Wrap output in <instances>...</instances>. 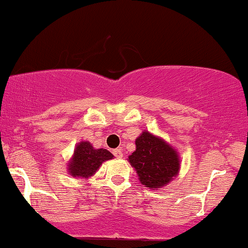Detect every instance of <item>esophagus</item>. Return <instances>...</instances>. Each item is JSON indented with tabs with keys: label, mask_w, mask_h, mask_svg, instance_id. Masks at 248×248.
Listing matches in <instances>:
<instances>
[{
	"label": "esophagus",
	"mask_w": 248,
	"mask_h": 248,
	"mask_svg": "<svg viewBox=\"0 0 248 248\" xmlns=\"http://www.w3.org/2000/svg\"><path fill=\"white\" fill-rule=\"evenodd\" d=\"M112 153H113V155H114L116 158H122V156H124V154H122L121 149H114V150H113Z\"/></svg>",
	"instance_id": "34e87169"
}]
</instances>
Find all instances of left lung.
<instances>
[{
  "label": "left lung",
  "mask_w": 248,
  "mask_h": 248,
  "mask_svg": "<svg viewBox=\"0 0 248 248\" xmlns=\"http://www.w3.org/2000/svg\"><path fill=\"white\" fill-rule=\"evenodd\" d=\"M135 144L136 150L128 160L144 187L162 188L175 178L180 170V159L168 142L144 130L136 139Z\"/></svg>",
  "instance_id": "8db88e82"
}]
</instances>
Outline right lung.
Returning <instances> with one entry per match:
<instances>
[{
  "mask_svg": "<svg viewBox=\"0 0 248 248\" xmlns=\"http://www.w3.org/2000/svg\"><path fill=\"white\" fill-rule=\"evenodd\" d=\"M113 155L106 149H94L88 141H82L76 145L74 156L68 163V171L73 177L89 178L93 175L100 165L112 159Z\"/></svg>",
  "mask_w": 248,
  "mask_h": 248,
  "instance_id": "right-lung-1",
  "label": "right lung"
}]
</instances>
